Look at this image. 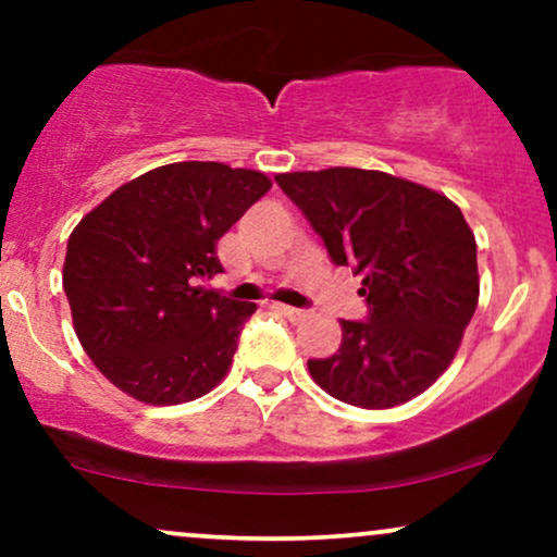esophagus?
Masks as SVG:
<instances>
[{"label":"esophagus","instance_id":"34e87169","mask_svg":"<svg viewBox=\"0 0 557 557\" xmlns=\"http://www.w3.org/2000/svg\"><path fill=\"white\" fill-rule=\"evenodd\" d=\"M274 309L277 311H283V314L290 319V322H304L306 317H309V311H304V309H296V306H285V304H277L274 306Z\"/></svg>","mask_w":557,"mask_h":557}]
</instances>
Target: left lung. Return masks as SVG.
Masks as SVG:
<instances>
[{
    "label": "left lung",
    "mask_w": 557,
    "mask_h": 557,
    "mask_svg": "<svg viewBox=\"0 0 557 557\" xmlns=\"http://www.w3.org/2000/svg\"><path fill=\"white\" fill-rule=\"evenodd\" d=\"M335 264L354 267L367 322L341 319L343 343L309 374L332 398L395 408L456 359L479 304L476 240L440 190L380 170L330 168L274 177Z\"/></svg>",
    "instance_id": "1"
}]
</instances>
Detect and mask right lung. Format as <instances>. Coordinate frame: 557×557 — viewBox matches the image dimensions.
Segmentation results:
<instances>
[{"label": "right lung", "instance_id": "right-lung-1", "mask_svg": "<svg viewBox=\"0 0 557 557\" xmlns=\"http://www.w3.org/2000/svg\"><path fill=\"white\" fill-rule=\"evenodd\" d=\"M272 181L222 162H175L120 185L75 225L62 287L75 335L101 374L149 406H177L225 380L257 304L201 283L216 240Z\"/></svg>", "mask_w": 557, "mask_h": 557}]
</instances>
